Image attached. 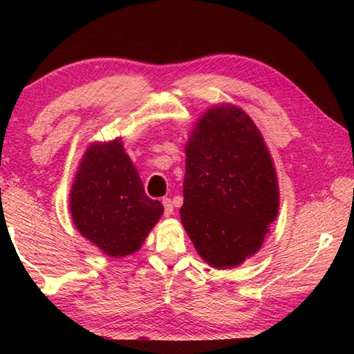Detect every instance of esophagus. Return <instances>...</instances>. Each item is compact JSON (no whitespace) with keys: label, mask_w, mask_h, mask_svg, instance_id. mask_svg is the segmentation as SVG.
I'll return each instance as SVG.
<instances>
[{"label":"esophagus","mask_w":354,"mask_h":354,"mask_svg":"<svg viewBox=\"0 0 354 354\" xmlns=\"http://www.w3.org/2000/svg\"><path fill=\"white\" fill-rule=\"evenodd\" d=\"M162 206H164V215L169 217L173 212V201L170 198H162Z\"/></svg>","instance_id":"34e87169"}]
</instances>
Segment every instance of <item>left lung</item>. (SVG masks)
Returning a JSON list of instances; mask_svg holds the SVG:
<instances>
[{
	"label": "left lung",
	"mask_w": 354,
	"mask_h": 354,
	"mask_svg": "<svg viewBox=\"0 0 354 354\" xmlns=\"http://www.w3.org/2000/svg\"><path fill=\"white\" fill-rule=\"evenodd\" d=\"M181 220L203 259L234 267L261 248L278 215L277 173L242 109H209L185 147Z\"/></svg>",
	"instance_id": "8db88e82"
}]
</instances>
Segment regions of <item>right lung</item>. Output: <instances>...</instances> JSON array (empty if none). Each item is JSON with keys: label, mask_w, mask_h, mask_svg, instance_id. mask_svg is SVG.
I'll return each mask as SVG.
<instances>
[{"label": "right lung", "mask_w": 354, "mask_h": 354, "mask_svg": "<svg viewBox=\"0 0 354 354\" xmlns=\"http://www.w3.org/2000/svg\"><path fill=\"white\" fill-rule=\"evenodd\" d=\"M77 231L112 257L140 248L164 207L145 194L118 139L93 143L84 154L70 194Z\"/></svg>", "instance_id": "right-lung-1"}]
</instances>
